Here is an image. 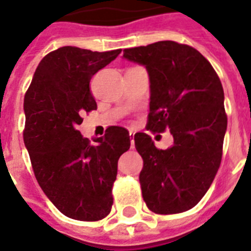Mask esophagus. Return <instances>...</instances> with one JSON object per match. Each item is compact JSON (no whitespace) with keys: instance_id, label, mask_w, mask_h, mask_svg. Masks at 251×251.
Returning <instances> with one entry per match:
<instances>
[{"instance_id":"1","label":"esophagus","mask_w":251,"mask_h":251,"mask_svg":"<svg viewBox=\"0 0 251 251\" xmlns=\"http://www.w3.org/2000/svg\"><path fill=\"white\" fill-rule=\"evenodd\" d=\"M130 141H131V147H133V145H134V133L133 131H130Z\"/></svg>"}]
</instances>
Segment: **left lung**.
Returning <instances> with one entry per match:
<instances>
[{"label": "left lung", "mask_w": 251, "mask_h": 251, "mask_svg": "<svg viewBox=\"0 0 251 251\" xmlns=\"http://www.w3.org/2000/svg\"><path fill=\"white\" fill-rule=\"evenodd\" d=\"M124 58L149 73L147 130H169L173 137L172 147L159 150L149 134L134 135L143 159V199L155 214L190 210L210 189L222 161L226 131L222 82L197 49L176 41L124 49Z\"/></svg>", "instance_id": "8db88e82"}]
</instances>
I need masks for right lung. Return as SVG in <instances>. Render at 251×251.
I'll return each instance as SVG.
<instances>
[{"mask_svg":"<svg viewBox=\"0 0 251 251\" xmlns=\"http://www.w3.org/2000/svg\"><path fill=\"white\" fill-rule=\"evenodd\" d=\"M121 53L62 47L40 61L25 96V146L37 182L68 218L98 222L110 212L117 163L129 131L110 126L91 143L78 125L96 109L90 80Z\"/></svg>","mask_w":251,"mask_h":251,"instance_id":"add662e5","label":"right lung"}]
</instances>
